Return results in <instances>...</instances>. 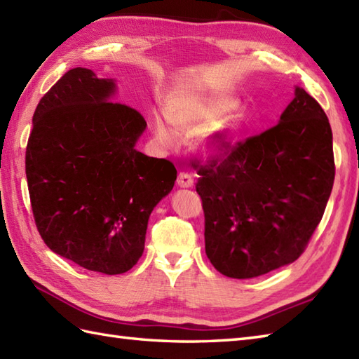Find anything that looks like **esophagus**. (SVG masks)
<instances>
[{"mask_svg":"<svg viewBox=\"0 0 359 359\" xmlns=\"http://www.w3.org/2000/svg\"><path fill=\"white\" fill-rule=\"evenodd\" d=\"M177 185L180 188H193L194 187V179L188 172H179L177 176Z\"/></svg>","mask_w":359,"mask_h":359,"instance_id":"1","label":"esophagus"}]
</instances>
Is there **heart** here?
Here are the masks:
<instances>
[{
  "label": "heart",
  "instance_id": "heart-1",
  "mask_svg": "<svg viewBox=\"0 0 359 359\" xmlns=\"http://www.w3.org/2000/svg\"><path fill=\"white\" fill-rule=\"evenodd\" d=\"M238 105L236 97L224 93H202L180 90L170 99L166 111H156L153 127L157 140L166 148L179 142L176 125L196 131L197 151L214 159L228 154L240 140L243 123L231 111Z\"/></svg>",
  "mask_w": 359,
  "mask_h": 359
}]
</instances>
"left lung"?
<instances>
[{"label":"left lung","mask_w":359,"mask_h":359,"mask_svg":"<svg viewBox=\"0 0 359 359\" xmlns=\"http://www.w3.org/2000/svg\"><path fill=\"white\" fill-rule=\"evenodd\" d=\"M194 166L208 258L226 277L254 278L294 263L321 222L335 179L330 123L297 87L275 127Z\"/></svg>","instance_id":"8db88e82"}]
</instances>
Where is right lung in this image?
<instances>
[{"label": "right lung", "instance_id": "right-lung-1", "mask_svg": "<svg viewBox=\"0 0 359 359\" xmlns=\"http://www.w3.org/2000/svg\"><path fill=\"white\" fill-rule=\"evenodd\" d=\"M113 79L76 67L41 99L26 149V176L44 243L81 268L123 273L145 248L149 214L177 170L135 148L147 122L111 102Z\"/></svg>", "mask_w": 359, "mask_h": 359}]
</instances>
